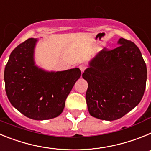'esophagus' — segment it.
<instances>
[{"instance_id": "esophagus-1", "label": "esophagus", "mask_w": 151, "mask_h": 151, "mask_svg": "<svg viewBox=\"0 0 151 151\" xmlns=\"http://www.w3.org/2000/svg\"><path fill=\"white\" fill-rule=\"evenodd\" d=\"M86 66H85V65H83V64H82V65H80L79 66V69H80V70H81V71H82V72H84L85 70V69H86Z\"/></svg>"}]
</instances>
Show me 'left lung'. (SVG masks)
<instances>
[{"instance_id":"obj_1","label":"left lung","mask_w":151,"mask_h":151,"mask_svg":"<svg viewBox=\"0 0 151 151\" xmlns=\"http://www.w3.org/2000/svg\"><path fill=\"white\" fill-rule=\"evenodd\" d=\"M118 45L100 51L82 74L88 84L89 113L102 120L122 118L139 104L146 87L147 66L139 48L124 38Z\"/></svg>"}]
</instances>
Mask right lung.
<instances>
[{
  "instance_id": "obj_1",
  "label": "right lung",
  "mask_w": 151,
  "mask_h": 151,
  "mask_svg": "<svg viewBox=\"0 0 151 151\" xmlns=\"http://www.w3.org/2000/svg\"><path fill=\"white\" fill-rule=\"evenodd\" d=\"M38 39L29 38L10 54L5 66V90L8 99L28 118L45 120L62 113L66 97L80 78L78 68L46 72L35 65Z\"/></svg>"
}]
</instances>
